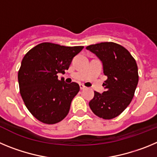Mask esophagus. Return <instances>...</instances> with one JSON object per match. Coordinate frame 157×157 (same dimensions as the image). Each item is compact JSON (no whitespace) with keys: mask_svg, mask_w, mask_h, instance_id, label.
Masks as SVG:
<instances>
[{"mask_svg":"<svg viewBox=\"0 0 157 157\" xmlns=\"http://www.w3.org/2000/svg\"><path fill=\"white\" fill-rule=\"evenodd\" d=\"M79 86H80V89H81V90H84V89H86V86L84 85H82V84H80Z\"/></svg>","mask_w":157,"mask_h":157,"instance_id":"obj_1","label":"esophagus"}]
</instances>
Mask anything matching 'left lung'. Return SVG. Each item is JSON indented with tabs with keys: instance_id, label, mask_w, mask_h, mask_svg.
Wrapping results in <instances>:
<instances>
[{
	"instance_id": "obj_1",
	"label": "left lung",
	"mask_w": 157,
	"mask_h": 157,
	"mask_svg": "<svg viewBox=\"0 0 157 157\" xmlns=\"http://www.w3.org/2000/svg\"><path fill=\"white\" fill-rule=\"evenodd\" d=\"M86 49L101 59L108 77L103 83L105 90L94 91L89 105L96 116L111 120L121 114L134 98L138 82L137 63L127 49L114 42L90 45Z\"/></svg>"
}]
</instances>
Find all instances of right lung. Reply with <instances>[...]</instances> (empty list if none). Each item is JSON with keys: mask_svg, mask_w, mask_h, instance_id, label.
I'll return each mask as SVG.
<instances>
[{"mask_svg": "<svg viewBox=\"0 0 157 157\" xmlns=\"http://www.w3.org/2000/svg\"><path fill=\"white\" fill-rule=\"evenodd\" d=\"M83 48L43 42L24 56L18 73L19 91L26 107L37 120L55 124L68 114L79 85L65 83L63 78L59 81L57 74L68 70L72 59Z\"/></svg>", "mask_w": 157, "mask_h": 157, "instance_id": "1", "label": "right lung"}]
</instances>
